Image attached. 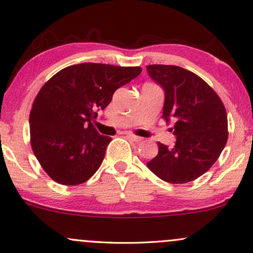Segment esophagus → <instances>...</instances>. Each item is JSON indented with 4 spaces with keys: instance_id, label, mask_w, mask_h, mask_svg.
Wrapping results in <instances>:
<instances>
[{
    "instance_id": "34e87169",
    "label": "esophagus",
    "mask_w": 253,
    "mask_h": 253,
    "mask_svg": "<svg viewBox=\"0 0 253 253\" xmlns=\"http://www.w3.org/2000/svg\"><path fill=\"white\" fill-rule=\"evenodd\" d=\"M127 138L129 139H131V140H133V141H141L142 139L144 138H141V137H138V135H135V134H133V133H127V135H126Z\"/></svg>"
}]
</instances>
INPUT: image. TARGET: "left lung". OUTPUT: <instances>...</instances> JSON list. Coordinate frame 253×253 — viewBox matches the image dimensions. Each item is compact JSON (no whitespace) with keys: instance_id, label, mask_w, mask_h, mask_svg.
Returning a JSON list of instances; mask_svg holds the SVG:
<instances>
[{"instance_id":"8db88e82","label":"left lung","mask_w":253,"mask_h":253,"mask_svg":"<svg viewBox=\"0 0 253 253\" xmlns=\"http://www.w3.org/2000/svg\"><path fill=\"white\" fill-rule=\"evenodd\" d=\"M147 72L163 87L162 118L173 122L172 148L157 142L159 154L147 163L153 173L171 184L193 181L213 166L228 138L226 108L214 90L187 69L149 65Z\"/></svg>"}]
</instances>
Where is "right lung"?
<instances>
[{"label": "right lung", "mask_w": 253, "mask_h": 253, "mask_svg": "<svg viewBox=\"0 0 253 253\" xmlns=\"http://www.w3.org/2000/svg\"><path fill=\"white\" fill-rule=\"evenodd\" d=\"M141 71L84 63L61 69L41 87L29 115L31 145L52 180L75 186L96 173L112 138L99 134L92 121Z\"/></svg>", "instance_id": "1"}]
</instances>
